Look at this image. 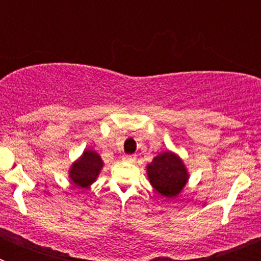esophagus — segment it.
<instances>
[{
  "label": "esophagus",
  "instance_id": "obj_1",
  "mask_svg": "<svg viewBox=\"0 0 261 261\" xmlns=\"http://www.w3.org/2000/svg\"><path fill=\"white\" fill-rule=\"evenodd\" d=\"M123 161H126V162H135L136 155H132V154H125V155H123Z\"/></svg>",
  "mask_w": 261,
  "mask_h": 261
}]
</instances>
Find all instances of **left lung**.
I'll use <instances>...</instances> for the list:
<instances>
[{"instance_id": "obj_1", "label": "left lung", "mask_w": 261, "mask_h": 261, "mask_svg": "<svg viewBox=\"0 0 261 261\" xmlns=\"http://www.w3.org/2000/svg\"><path fill=\"white\" fill-rule=\"evenodd\" d=\"M147 177L154 190L168 199H174L188 181V171L175 153H161L146 167Z\"/></svg>"}]
</instances>
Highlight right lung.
Here are the masks:
<instances>
[{"label":"right lung","instance_id":"obj_1","mask_svg":"<svg viewBox=\"0 0 261 261\" xmlns=\"http://www.w3.org/2000/svg\"><path fill=\"white\" fill-rule=\"evenodd\" d=\"M103 167V161L96 151L85 150L69 170L70 180L81 188H89L96 180Z\"/></svg>","mask_w":261,"mask_h":261}]
</instances>
